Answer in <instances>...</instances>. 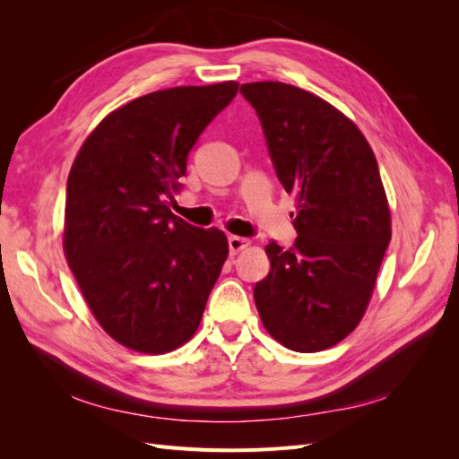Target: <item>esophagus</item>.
Instances as JSON below:
<instances>
[{"instance_id":"esophagus-1","label":"esophagus","mask_w":459,"mask_h":459,"mask_svg":"<svg viewBox=\"0 0 459 459\" xmlns=\"http://www.w3.org/2000/svg\"><path fill=\"white\" fill-rule=\"evenodd\" d=\"M228 243H230V255H238V253L243 251V248L251 245V241L245 239V238H238V235H231Z\"/></svg>"}]
</instances>
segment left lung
Wrapping results in <instances>:
<instances>
[{
	"mask_svg": "<svg viewBox=\"0 0 459 459\" xmlns=\"http://www.w3.org/2000/svg\"><path fill=\"white\" fill-rule=\"evenodd\" d=\"M241 93L260 118L277 178L297 197L299 238L290 248L266 245L272 270L255 285L256 308L285 349L325 351L364 317L391 241L377 159L322 97L283 82H251Z\"/></svg>",
	"mask_w": 459,
	"mask_h": 459,
	"instance_id": "obj_1",
	"label": "left lung"
}]
</instances>
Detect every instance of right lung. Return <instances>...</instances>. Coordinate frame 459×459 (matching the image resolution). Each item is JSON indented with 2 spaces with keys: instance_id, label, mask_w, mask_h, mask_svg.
<instances>
[{
  "instance_id": "1",
  "label": "right lung",
  "mask_w": 459,
  "mask_h": 459,
  "mask_svg": "<svg viewBox=\"0 0 459 459\" xmlns=\"http://www.w3.org/2000/svg\"><path fill=\"white\" fill-rule=\"evenodd\" d=\"M238 88L230 80L137 97L97 124L73 162L65 256L97 322L130 351L164 354L195 335L228 258L226 233L187 224L169 199Z\"/></svg>"
}]
</instances>
